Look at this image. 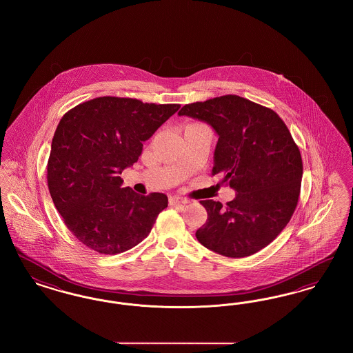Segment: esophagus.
Returning a JSON list of instances; mask_svg holds the SVG:
<instances>
[{"mask_svg": "<svg viewBox=\"0 0 353 353\" xmlns=\"http://www.w3.org/2000/svg\"><path fill=\"white\" fill-rule=\"evenodd\" d=\"M183 203H188L186 199H181V197H170L169 199V205L170 206H177V205H183Z\"/></svg>", "mask_w": 353, "mask_h": 353, "instance_id": "34e87169", "label": "esophagus"}]
</instances>
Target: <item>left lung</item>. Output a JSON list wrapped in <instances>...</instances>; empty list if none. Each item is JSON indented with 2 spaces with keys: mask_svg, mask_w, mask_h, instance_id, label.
I'll use <instances>...</instances> for the list:
<instances>
[{
  "mask_svg": "<svg viewBox=\"0 0 353 353\" xmlns=\"http://www.w3.org/2000/svg\"><path fill=\"white\" fill-rule=\"evenodd\" d=\"M179 115L214 128L219 143L212 174L236 192L225 206L200 201L208 219L196 232L199 242L230 258L262 250L290 222L301 194L302 154L285 121L238 95L185 104Z\"/></svg>",
  "mask_w": 353,
  "mask_h": 353,
  "instance_id": "obj_1",
  "label": "left lung"
}]
</instances>
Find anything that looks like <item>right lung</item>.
<instances>
[{
	"label": "right lung",
	"instance_id": "add662e5",
	"mask_svg": "<svg viewBox=\"0 0 353 353\" xmlns=\"http://www.w3.org/2000/svg\"><path fill=\"white\" fill-rule=\"evenodd\" d=\"M179 108L101 97L61 119L51 143L48 185L68 230L88 249L110 255L127 252L151 233L168 197L121 188L120 174L139 160L143 141Z\"/></svg>",
	"mask_w": 353,
	"mask_h": 353
}]
</instances>
